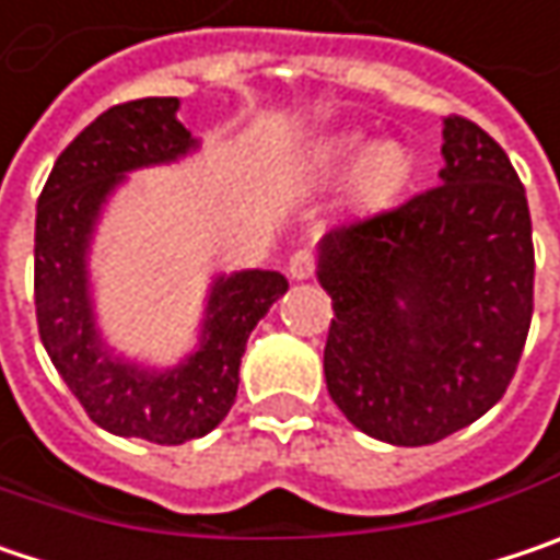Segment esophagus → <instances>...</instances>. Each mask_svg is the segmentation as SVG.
Here are the masks:
<instances>
[{
  "label": "esophagus",
  "instance_id": "esophagus-1",
  "mask_svg": "<svg viewBox=\"0 0 560 560\" xmlns=\"http://www.w3.org/2000/svg\"><path fill=\"white\" fill-rule=\"evenodd\" d=\"M315 267H318V260H315V255H312L308 248L293 252V255H290V264H287V270H290L293 280H308V277L315 273Z\"/></svg>",
  "mask_w": 560,
  "mask_h": 560
}]
</instances>
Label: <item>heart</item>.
<instances>
[{"label":"heart","mask_w":560,"mask_h":560,"mask_svg":"<svg viewBox=\"0 0 560 560\" xmlns=\"http://www.w3.org/2000/svg\"><path fill=\"white\" fill-rule=\"evenodd\" d=\"M360 149H363V137L360 133H350V137H340V140L328 142L318 152V159H322L325 168H338L343 162H350ZM401 172H405V152L395 142H385V145H376L363 159V165H360V187L370 190V194H380V190L392 187L395 180L401 178Z\"/></svg>","instance_id":"obj_1"}]
</instances>
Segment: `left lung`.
<instances>
[{
	"instance_id": "left-lung-1",
	"label": "left lung",
	"mask_w": 560,
	"mask_h": 560,
	"mask_svg": "<svg viewBox=\"0 0 560 560\" xmlns=\"http://www.w3.org/2000/svg\"><path fill=\"white\" fill-rule=\"evenodd\" d=\"M446 168L398 207L335 225L325 382L343 418L395 446L436 443L503 398L533 322V220L506 152L443 120Z\"/></svg>"
}]
</instances>
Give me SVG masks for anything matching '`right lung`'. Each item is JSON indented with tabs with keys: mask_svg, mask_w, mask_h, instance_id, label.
Listing matches in <instances>:
<instances>
[{
	"mask_svg": "<svg viewBox=\"0 0 560 560\" xmlns=\"http://www.w3.org/2000/svg\"><path fill=\"white\" fill-rule=\"evenodd\" d=\"M175 110L178 98H137L98 114L60 152L34 222L37 331L57 373L98 427L159 446L197 440L229 415L245 340L287 293L273 270L220 277L200 350L162 376L117 363L101 347L85 287L89 235L124 172L172 162L194 145Z\"/></svg>",
	"mask_w": 560,
	"mask_h": 560,
	"instance_id": "1",
	"label": "right lung"
}]
</instances>
